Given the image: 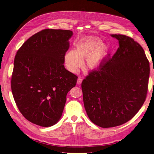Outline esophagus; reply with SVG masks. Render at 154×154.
<instances>
[{
  "label": "esophagus",
  "mask_w": 154,
  "mask_h": 154,
  "mask_svg": "<svg viewBox=\"0 0 154 154\" xmlns=\"http://www.w3.org/2000/svg\"><path fill=\"white\" fill-rule=\"evenodd\" d=\"M82 82V79L81 77H79L77 79V84L80 85Z\"/></svg>",
  "instance_id": "1"
}]
</instances>
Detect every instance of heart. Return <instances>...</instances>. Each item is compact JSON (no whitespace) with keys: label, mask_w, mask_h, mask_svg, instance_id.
I'll return each mask as SVG.
<instances>
[{"label":"heart","mask_w":154,"mask_h":154,"mask_svg":"<svg viewBox=\"0 0 154 154\" xmlns=\"http://www.w3.org/2000/svg\"><path fill=\"white\" fill-rule=\"evenodd\" d=\"M101 40L96 37H89L79 42L76 50H71L66 53L65 62L70 72L76 73L82 65V60L88 58L87 65L90 69L99 68L108 55V49L103 46Z\"/></svg>","instance_id":"heart-1"}]
</instances>
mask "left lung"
Here are the masks:
<instances>
[{"label": "left lung", "instance_id": "1", "mask_svg": "<svg viewBox=\"0 0 154 154\" xmlns=\"http://www.w3.org/2000/svg\"><path fill=\"white\" fill-rule=\"evenodd\" d=\"M111 36L119 41L117 51L91 70L81 84L87 114L102 128L121 125L135 116L146 97L150 74L141 45L128 36Z\"/></svg>", "mask_w": 154, "mask_h": 154}]
</instances>
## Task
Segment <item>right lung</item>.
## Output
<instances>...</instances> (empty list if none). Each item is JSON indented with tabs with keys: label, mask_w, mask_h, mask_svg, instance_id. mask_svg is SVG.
Instances as JSON below:
<instances>
[{
	"label": "right lung",
	"mask_w": 154,
	"mask_h": 154,
	"mask_svg": "<svg viewBox=\"0 0 154 154\" xmlns=\"http://www.w3.org/2000/svg\"><path fill=\"white\" fill-rule=\"evenodd\" d=\"M70 30L45 29L36 33L17 51L11 78L13 97L29 122L48 127L61 118L68 92L77 75L63 63L69 48Z\"/></svg>",
	"instance_id": "obj_1"
}]
</instances>
